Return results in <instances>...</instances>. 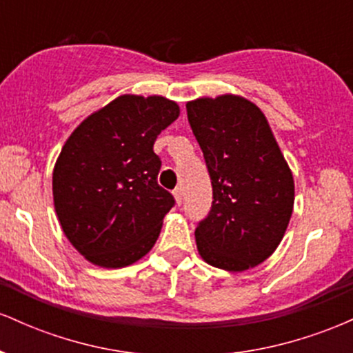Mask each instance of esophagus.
I'll use <instances>...</instances> for the list:
<instances>
[{"mask_svg": "<svg viewBox=\"0 0 353 353\" xmlns=\"http://www.w3.org/2000/svg\"><path fill=\"white\" fill-rule=\"evenodd\" d=\"M172 194H174V199H176V202H177V205H181L182 204V189L176 188L172 190Z\"/></svg>", "mask_w": 353, "mask_h": 353, "instance_id": "34e87169", "label": "esophagus"}]
</instances>
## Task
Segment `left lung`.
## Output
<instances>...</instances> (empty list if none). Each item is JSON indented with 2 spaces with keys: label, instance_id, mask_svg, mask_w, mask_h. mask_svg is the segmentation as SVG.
I'll return each instance as SVG.
<instances>
[{
  "label": "left lung",
  "instance_id": "left-lung-1",
  "mask_svg": "<svg viewBox=\"0 0 353 353\" xmlns=\"http://www.w3.org/2000/svg\"><path fill=\"white\" fill-rule=\"evenodd\" d=\"M212 184V208L196 229L201 257L242 272L269 259L294 210V177L264 112L236 94L185 104Z\"/></svg>",
  "mask_w": 353,
  "mask_h": 353
}]
</instances>
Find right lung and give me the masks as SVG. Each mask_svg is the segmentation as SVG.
Masks as SVG:
<instances>
[{
	"instance_id": "right-lung-1",
	"label": "right lung",
	"mask_w": 353,
	"mask_h": 353,
	"mask_svg": "<svg viewBox=\"0 0 353 353\" xmlns=\"http://www.w3.org/2000/svg\"><path fill=\"white\" fill-rule=\"evenodd\" d=\"M179 117L163 96L124 94L72 131L52 171L64 236L92 264L119 269L144 257L174 205L157 184L154 141Z\"/></svg>"
}]
</instances>
